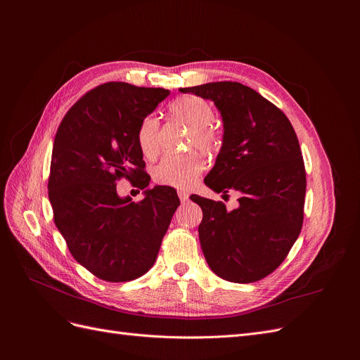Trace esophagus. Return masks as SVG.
Wrapping results in <instances>:
<instances>
[{"label": "esophagus", "instance_id": "esophagus-1", "mask_svg": "<svg viewBox=\"0 0 360 360\" xmlns=\"http://www.w3.org/2000/svg\"><path fill=\"white\" fill-rule=\"evenodd\" d=\"M178 195H179V200L182 201V202H185V201H188V197H190V194H188L186 191H178Z\"/></svg>", "mask_w": 360, "mask_h": 360}]
</instances>
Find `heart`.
<instances>
[{
    "mask_svg": "<svg viewBox=\"0 0 360 360\" xmlns=\"http://www.w3.org/2000/svg\"><path fill=\"white\" fill-rule=\"evenodd\" d=\"M170 112L174 117L193 128L191 144L207 151L219 148L220 137L210 127L214 121V110L209 102L197 96H185L170 105ZM159 127V120L153 115L144 118L139 127V146L147 158L156 156L160 148ZM204 166V158L198 153L167 155L155 167V179L159 184L185 190L197 182Z\"/></svg>",
    "mask_w": 360,
    "mask_h": 360,
    "instance_id": "b5f03b06",
    "label": "heart"
}]
</instances>
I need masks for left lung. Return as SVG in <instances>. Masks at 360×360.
Returning <instances> with one entry per match:
<instances>
[{
  "mask_svg": "<svg viewBox=\"0 0 360 360\" xmlns=\"http://www.w3.org/2000/svg\"><path fill=\"white\" fill-rule=\"evenodd\" d=\"M179 91L212 101L221 117V147L204 184L214 193L240 194L233 210L221 201L191 198L202 210L198 233L205 261L228 281H257L286 258L304 221L307 176L296 132L277 106L240 83Z\"/></svg>",
  "mask_w": 360,
  "mask_h": 360,
  "instance_id": "obj_1",
  "label": "left lung"
}]
</instances>
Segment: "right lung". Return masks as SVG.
<instances>
[{
	"mask_svg": "<svg viewBox=\"0 0 360 360\" xmlns=\"http://www.w3.org/2000/svg\"><path fill=\"white\" fill-rule=\"evenodd\" d=\"M166 89L110 82L90 90L56 131L48 182L53 220L80 266L106 281L147 273L179 205L170 186L147 188L137 132ZM137 177L145 198H120L115 181Z\"/></svg>",
	"mask_w": 360,
	"mask_h": 360,
	"instance_id": "add662e5",
	"label": "right lung"
}]
</instances>
